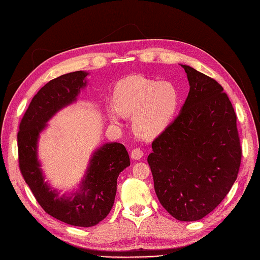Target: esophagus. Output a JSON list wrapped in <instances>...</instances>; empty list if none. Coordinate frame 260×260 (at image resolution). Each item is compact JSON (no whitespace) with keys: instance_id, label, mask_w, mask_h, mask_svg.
Here are the masks:
<instances>
[{"instance_id":"34e87169","label":"esophagus","mask_w":260,"mask_h":260,"mask_svg":"<svg viewBox=\"0 0 260 260\" xmlns=\"http://www.w3.org/2000/svg\"><path fill=\"white\" fill-rule=\"evenodd\" d=\"M142 156H143V151H142V149H140V148L132 149V152H131V158L132 159L139 160V159L142 158Z\"/></svg>"}]
</instances>
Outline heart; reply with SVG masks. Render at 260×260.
<instances>
[{
	"mask_svg": "<svg viewBox=\"0 0 260 260\" xmlns=\"http://www.w3.org/2000/svg\"><path fill=\"white\" fill-rule=\"evenodd\" d=\"M115 109L109 118L115 123L122 116H133L137 136L153 140L167 129L179 104V93L169 81H155L143 77H131L120 81L114 91Z\"/></svg>",
	"mask_w": 260,
	"mask_h": 260,
	"instance_id": "heart-1",
	"label": "heart"
}]
</instances>
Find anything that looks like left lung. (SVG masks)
<instances>
[{
    "mask_svg": "<svg viewBox=\"0 0 260 260\" xmlns=\"http://www.w3.org/2000/svg\"><path fill=\"white\" fill-rule=\"evenodd\" d=\"M184 68L190 92L180 114L152 143L147 162L162 207L180 221L214 210L238 178L242 148L237 115L212 78Z\"/></svg>",
    "mask_w": 260,
    "mask_h": 260,
    "instance_id": "8db88e82",
    "label": "left lung"
}]
</instances>
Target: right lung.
Returning <instances> with one entry per match:
<instances>
[{"instance_id": "right-lung-1", "label": "right lung", "mask_w": 260, "mask_h": 260, "mask_svg": "<svg viewBox=\"0 0 260 260\" xmlns=\"http://www.w3.org/2000/svg\"><path fill=\"white\" fill-rule=\"evenodd\" d=\"M88 75L82 70L69 73L42 86L30 102L17 135L21 175L40 206L62 222L85 228L98 224L113 208L117 178L130 166L127 149L117 142L105 143L96 148L79 188L69 195H59L44 180L38 159V141L51 118L77 101L80 91L86 86Z\"/></svg>"}]
</instances>
